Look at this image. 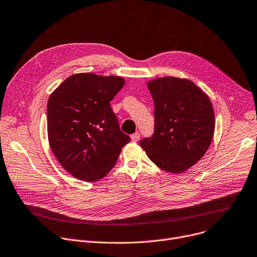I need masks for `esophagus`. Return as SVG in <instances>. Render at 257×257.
<instances>
[{
    "instance_id": "obj_1",
    "label": "esophagus",
    "mask_w": 257,
    "mask_h": 257,
    "mask_svg": "<svg viewBox=\"0 0 257 257\" xmlns=\"http://www.w3.org/2000/svg\"><path fill=\"white\" fill-rule=\"evenodd\" d=\"M139 138H141V134H139V132H136V133H134V134L131 135V141L134 142V143L138 142Z\"/></svg>"
}]
</instances>
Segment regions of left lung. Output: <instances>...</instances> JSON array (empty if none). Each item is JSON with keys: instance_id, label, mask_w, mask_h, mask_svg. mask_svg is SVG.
<instances>
[{"instance_id": "8db88e82", "label": "left lung", "mask_w": 257, "mask_h": 257, "mask_svg": "<svg viewBox=\"0 0 257 257\" xmlns=\"http://www.w3.org/2000/svg\"><path fill=\"white\" fill-rule=\"evenodd\" d=\"M147 85L155 104V132L139 145L159 168L181 173L196 164L212 142V103L188 79L164 77Z\"/></svg>"}]
</instances>
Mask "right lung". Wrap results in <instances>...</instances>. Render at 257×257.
Masks as SVG:
<instances>
[{
  "label": "right lung",
  "mask_w": 257,
  "mask_h": 257,
  "mask_svg": "<svg viewBox=\"0 0 257 257\" xmlns=\"http://www.w3.org/2000/svg\"><path fill=\"white\" fill-rule=\"evenodd\" d=\"M124 84L122 77L81 73L68 77L51 93L49 145L74 177L90 182L103 178L130 142L109 103Z\"/></svg>",
  "instance_id": "1"
}]
</instances>
